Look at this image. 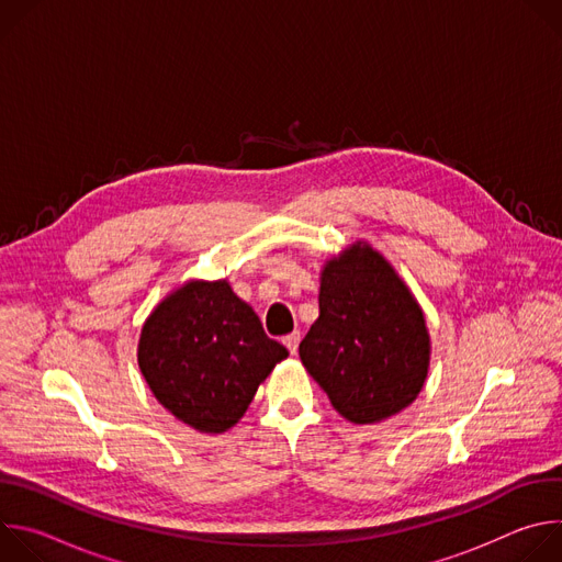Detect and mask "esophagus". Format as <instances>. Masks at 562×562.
<instances>
[{
	"label": "esophagus",
	"mask_w": 562,
	"mask_h": 562,
	"mask_svg": "<svg viewBox=\"0 0 562 562\" xmlns=\"http://www.w3.org/2000/svg\"><path fill=\"white\" fill-rule=\"evenodd\" d=\"M282 342H284V347L289 349V353H295V351H297V345H300V334H297V331H293V334L284 336V338H282Z\"/></svg>",
	"instance_id": "obj_1"
}]
</instances>
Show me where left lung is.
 <instances>
[{
  "label": "left lung",
  "mask_w": 562,
  "mask_h": 562,
  "mask_svg": "<svg viewBox=\"0 0 562 562\" xmlns=\"http://www.w3.org/2000/svg\"><path fill=\"white\" fill-rule=\"evenodd\" d=\"M300 360L347 420L380 423L409 407L429 369L425 315L391 265L353 245L327 262L319 315Z\"/></svg>",
  "instance_id": "8db88e82"
}]
</instances>
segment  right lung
Instances as JSON below:
<instances>
[{
	"instance_id": "1",
	"label": "right lung",
	"mask_w": 562,
	"mask_h": 562,
	"mask_svg": "<svg viewBox=\"0 0 562 562\" xmlns=\"http://www.w3.org/2000/svg\"><path fill=\"white\" fill-rule=\"evenodd\" d=\"M289 351L228 282H189L148 315L137 362L153 395L204 434L231 429Z\"/></svg>"
}]
</instances>
